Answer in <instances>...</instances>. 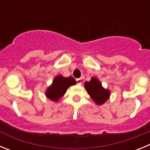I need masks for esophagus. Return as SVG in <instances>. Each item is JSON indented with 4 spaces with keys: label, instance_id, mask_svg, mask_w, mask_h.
Wrapping results in <instances>:
<instances>
[{
    "label": "esophagus",
    "instance_id": "obj_1",
    "mask_svg": "<svg viewBox=\"0 0 150 150\" xmlns=\"http://www.w3.org/2000/svg\"><path fill=\"white\" fill-rule=\"evenodd\" d=\"M76 83H77L78 85H82V79H76Z\"/></svg>",
    "mask_w": 150,
    "mask_h": 150
}]
</instances>
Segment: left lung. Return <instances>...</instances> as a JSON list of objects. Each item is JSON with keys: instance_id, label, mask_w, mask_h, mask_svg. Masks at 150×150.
I'll return each mask as SVG.
<instances>
[{"instance_id": "left-lung-1", "label": "left lung", "mask_w": 150, "mask_h": 150, "mask_svg": "<svg viewBox=\"0 0 150 150\" xmlns=\"http://www.w3.org/2000/svg\"><path fill=\"white\" fill-rule=\"evenodd\" d=\"M84 87L91 98L98 105L105 103L111 95L110 91L103 87L102 83L94 76L91 77L89 82H85Z\"/></svg>"}]
</instances>
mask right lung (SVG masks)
I'll use <instances>...</instances> for the list:
<instances>
[{"label": "right lung", "instance_id": "add662e5", "mask_svg": "<svg viewBox=\"0 0 150 150\" xmlns=\"http://www.w3.org/2000/svg\"><path fill=\"white\" fill-rule=\"evenodd\" d=\"M76 84V80L72 76L64 77L59 74L54 78L52 84L45 91V96L52 101L57 102L64 95L70 86Z\"/></svg>", "mask_w": 150, "mask_h": 150}]
</instances>
